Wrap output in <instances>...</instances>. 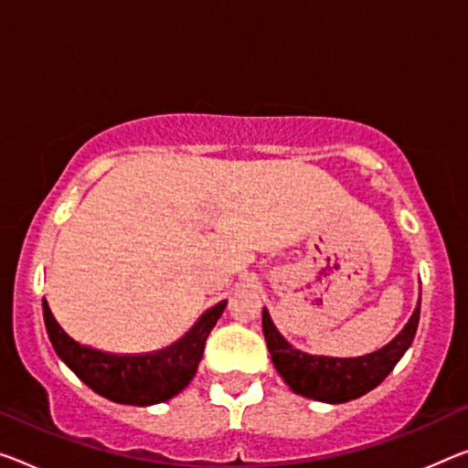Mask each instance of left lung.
I'll return each mask as SVG.
<instances>
[{"label":"left lung","mask_w":468,"mask_h":468,"mask_svg":"<svg viewBox=\"0 0 468 468\" xmlns=\"http://www.w3.org/2000/svg\"><path fill=\"white\" fill-rule=\"evenodd\" d=\"M419 318L420 303L406 328L389 345L362 357L309 356L294 349L278 333L268 309H263V335L268 341L271 362L294 393L305 395L309 399L328 401V404H343V401L362 398L364 393L383 383L395 368V364L399 362V357L412 345Z\"/></svg>","instance_id":"8db88e82"}]
</instances>
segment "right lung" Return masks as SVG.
Masks as SVG:
<instances>
[{
    "instance_id": "1",
    "label": "right lung",
    "mask_w": 468,
    "mask_h": 468,
    "mask_svg": "<svg viewBox=\"0 0 468 468\" xmlns=\"http://www.w3.org/2000/svg\"><path fill=\"white\" fill-rule=\"evenodd\" d=\"M226 303L228 301H221L205 312L190 333L171 347L138 356L109 354L77 343L56 322L46 299H43V318L56 354L85 385L117 404L153 406L171 399L184 387H188L203 357L207 336L218 324Z\"/></svg>"
}]
</instances>
